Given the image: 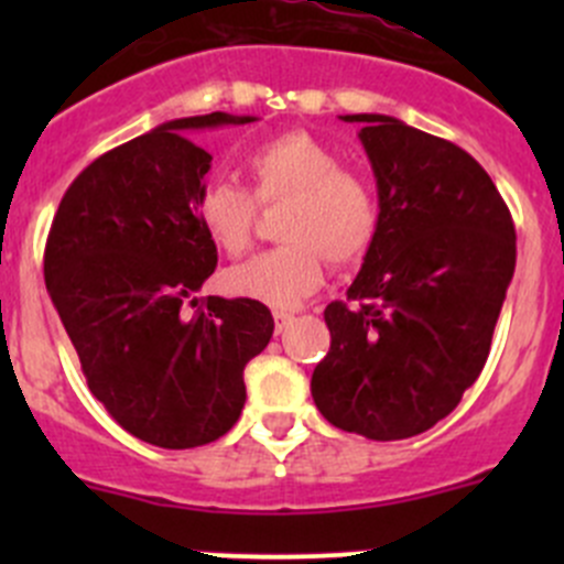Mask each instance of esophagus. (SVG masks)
Wrapping results in <instances>:
<instances>
[{
	"instance_id": "obj_1",
	"label": "esophagus",
	"mask_w": 564,
	"mask_h": 564,
	"mask_svg": "<svg viewBox=\"0 0 564 564\" xmlns=\"http://www.w3.org/2000/svg\"><path fill=\"white\" fill-rule=\"evenodd\" d=\"M272 316H275V333H283V329H286L289 324L294 322L292 311H275V314H272Z\"/></svg>"
}]
</instances>
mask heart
I'll return each instance as SVG.
<instances>
[{
    "instance_id": "1",
    "label": "heart",
    "mask_w": 564,
    "mask_h": 564,
    "mask_svg": "<svg viewBox=\"0 0 564 564\" xmlns=\"http://www.w3.org/2000/svg\"><path fill=\"white\" fill-rule=\"evenodd\" d=\"M338 152L305 130L272 135L248 152L250 192L229 180H209L196 196V220L215 248L237 256L250 246L256 204L286 202L278 235L283 246L226 270L231 297L292 311L335 267L360 261L377 240L379 202L360 174L340 169Z\"/></svg>"
}]
</instances>
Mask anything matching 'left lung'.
I'll use <instances>...</instances> for the list:
<instances>
[{"label": "left lung", "mask_w": 564, "mask_h": 564, "mask_svg": "<svg viewBox=\"0 0 564 564\" xmlns=\"http://www.w3.org/2000/svg\"><path fill=\"white\" fill-rule=\"evenodd\" d=\"M379 191L360 275L324 308L329 351L311 395L335 429L377 442L429 431L491 351L516 270V226L486 169L453 141L384 113H346Z\"/></svg>", "instance_id": "obj_1"}]
</instances>
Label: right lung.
Masks as SVG:
<instances>
[{
  "instance_id": "1",
  "label": "right lung",
  "mask_w": 564,
  "mask_h": 564,
  "mask_svg": "<svg viewBox=\"0 0 564 564\" xmlns=\"http://www.w3.org/2000/svg\"><path fill=\"white\" fill-rule=\"evenodd\" d=\"M246 122L213 111L113 147L70 182L45 240V289L89 390L128 434L166 451L240 420L242 371L275 329L267 305L196 297L218 248L196 220L213 155L187 130Z\"/></svg>"
}]
</instances>
